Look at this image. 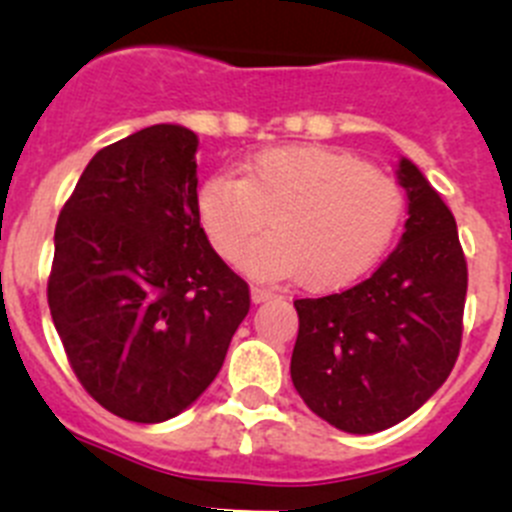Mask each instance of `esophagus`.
<instances>
[{"instance_id": "obj_1", "label": "esophagus", "mask_w": 512, "mask_h": 512, "mask_svg": "<svg viewBox=\"0 0 512 512\" xmlns=\"http://www.w3.org/2000/svg\"><path fill=\"white\" fill-rule=\"evenodd\" d=\"M250 292H252V302H255V305H260V302H267L275 297V292L265 290V287H260V285H252Z\"/></svg>"}]
</instances>
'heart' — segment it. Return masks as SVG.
Returning <instances> with one entry per match:
<instances>
[{"label":"heart","instance_id":"obj_1","mask_svg":"<svg viewBox=\"0 0 512 512\" xmlns=\"http://www.w3.org/2000/svg\"><path fill=\"white\" fill-rule=\"evenodd\" d=\"M197 212L217 255L237 262L268 217L271 235L242 260L257 277L300 275L310 290H337L365 275L393 245L405 195L360 157L315 145L270 147L242 177L215 175Z\"/></svg>","mask_w":512,"mask_h":512}]
</instances>
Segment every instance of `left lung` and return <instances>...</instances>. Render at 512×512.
I'll return each mask as SVG.
<instances>
[{
  "label": "left lung",
  "mask_w": 512,
  "mask_h": 512,
  "mask_svg": "<svg viewBox=\"0 0 512 512\" xmlns=\"http://www.w3.org/2000/svg\"><path fill=\"white\" fill-rule=\"evenodd\" d=\"M408 222L367 280L295 300L290 375L307 408L337 430L380 433L448 380L463 340L468 262L458 225L410 160H400Z\"/></svg>",
  "instance_id": "8db88e82"
}]
</instances>
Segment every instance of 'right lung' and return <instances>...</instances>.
I'll return each mask as SVG.
<instances>
[{
    "mask_svg": "<svg viewBox=\"0 0 512 512\" xmlns=\"http://www.w3.org/2000/svg\"><path fill=\"white\" fill-rule=\"evenodd\" d=\"M197 135L152 124L89 160L54 230L47 302L82 388L109 413L162 423L215 380L250 287L197 212Z\"/></svg>",
    "mask_w": 512,
    "mask_h": 512,
    "instance_id": "add662e5",
    "label": "right lung"
}]
</instances>
